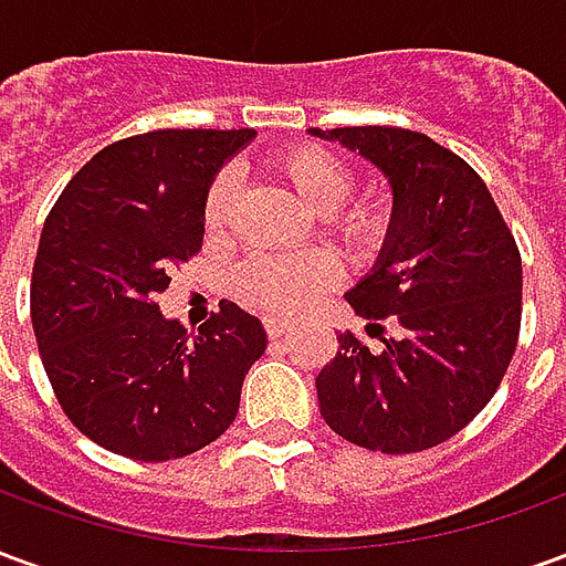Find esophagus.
Wrapping results in <instances>:
<instances>
[{"label":"esophagus","mask_w":566,"mask_h":566,"mask_svg":"<svg viewBox=\"0 0 566 566\" xmlns=\"http://www.w3.org/2000/svg\"><path fill=\"white\" fill-rule=\"evenodd\" d=\"M263 331H266V336H270V339H282L284 333L291 331V324H287V321H279V318H266L263 321Z\"/></svg>","instance_id":"1"}]
</instances>
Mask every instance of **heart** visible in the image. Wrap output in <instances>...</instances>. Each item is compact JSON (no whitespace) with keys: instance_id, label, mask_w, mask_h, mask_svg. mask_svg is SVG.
I'll return each instance as SVG.
<instances>
[{"instance_id":"obj_1","label":"heart","mask_w":566,"mask_h":566,"mask_svg":"<svg viewBox=\"0 0 566 566\" xmlns=\"http://www.w3.org/2000/svg\"><path fill=\"white\" fill-rule=\"evenodd\" d=\"M275 181L294 193L306 209L318 211L321 230L345 254L364 260L379 254L391 235V209L379 197L352 199L355 172L352 166L312 142L287 145L270 160ZM235 185L230 175H218L202 199L206 233L223 235L233 223ZM339 282V266L331 254H291V258H254L233 272V296L242 306L263 315H296L308 308L324 291Z\"/></svg>"}]
</instances>
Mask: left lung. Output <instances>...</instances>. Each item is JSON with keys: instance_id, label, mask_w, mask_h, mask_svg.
Wrapping results in <instances>:
<instances>
[{"instance_id": "1", "label": "left lung", "mask_w": 566, "mask_h": 566, "mask_svg": "<svg viewBox=\"0 0 566 566\" xmlns=\"http://www.w3.org/2000/svg\"><path fill=\"white\" fill-rule=\"evenodd\" d=\"M360 150L394 187L391 235L345 300L381 352L355 333L315 388L324 421L381 454L433 449L470 424L510 369L522 331V254L470 163L403 127L312 129ZM398 327L384 336V321Z\"/></svg>"}]
</instances>
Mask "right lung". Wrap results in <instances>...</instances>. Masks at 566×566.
<instances>
[{
	"label": "right lung",
	"instance_id": "1",
	"mask_svg": "<svg viewBox=\"0 0 566 566\" xmlns=\"http://www.w3.org/2000/svg\"><path fill=\"white\" fill-rule=\"evenodd\" d=\"M254 129H154L81 166L44 221L30 315L56 403L96 446L175 461L233 424L266 352L254 315L223 300L199 333L166 321L169 272L202 248V199Z\"/></svg>",
	"mask_w": 566,
	"mask_h": 566
}]
</instances>
